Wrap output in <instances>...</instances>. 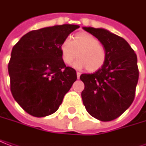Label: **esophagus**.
<instances>
[{
    "label": "esophagus",
    "instance_id": "1",
    "mask_svg": "<svg viewBox=\"0 0 146 146\" xmlns=\"http://www.w3.org/2000/svg\"><path fill=\"white\" fill-rule=\"evenodd\" d=\"M76 75H77V78H78V79H79V77H80V75H81V73H80V72H79V71H77Z\"/></svg>",
    "mask_w": 146,
    "mask_h": 146
}]
</instances>
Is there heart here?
<instances>
[{"label":"heart","mask_w":146,"mask_h":146,"mask_svg":"<svg viewBox=\"0 0 146 146\" xmlns=\"http://www.w3.org/2000/svg\"><path fill=\"white\" fill-rule=\"evenodd\" d=\"M60 52L63 63L71 64L78 56L74 63L77 68H83L89 71L99 70L106 60V51L98 39L89 33L76 34L71 40L65 39L60 44Z\"/></svg>","instance_id":"1"}]
</instances>
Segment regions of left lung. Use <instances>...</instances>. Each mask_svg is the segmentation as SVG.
I'll return each instance as SVG.
<instances>
[{"label": "left lung", "mask_w": 146, "mask_h": 146, "mask_svg": "<svg viewBox=\"0 0 146 146\" xmlns=\"http://www.w3.org/2000/svg\"><path fill=\"white\" fill-rule=\"evenodd\" d=\"M106 51L104 65L93 74H82L83 105L92 117L112 121L125 112L135 97L139 77L137 55L126 41L103 29L84 27Z\"/></svg>", "instance_id": "left-lung-1"}]
</instances>
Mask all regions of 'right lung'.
<instances>
[{
	"label": "right lung",
	"instance_id": "1",
	"mask_svg": "<svg viewBox=\"0 0 146 146\" xmlns=\"http://www.w3.org/2000/svg\"><path fill=\"white\" fill-rule=\"evenodd\" d=\"M79 25H56L33 30L15 44L8 65L10 90L23 110L34 117L55 113L77 79L63 63L60 44Z\"/></svg>",
	"mask_w": 146,
	"mask_h": 146
}]
</instances>
